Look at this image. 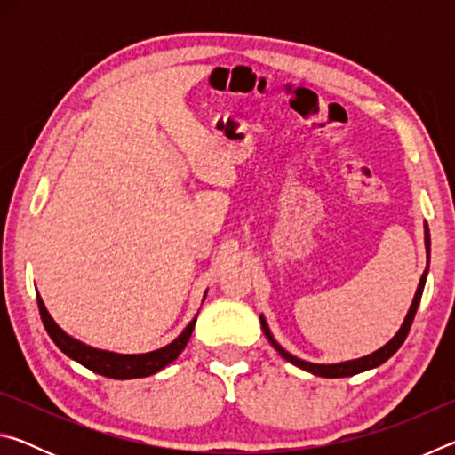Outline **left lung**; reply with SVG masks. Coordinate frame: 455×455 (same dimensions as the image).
I'll return each mask as SVG.
<instances>
[{"instance_id": "left-lung-1", "label": "left lung", "mask_w": 455, "mask_h": 455, "mask_svg": "<svg viewBox=\"0 0 455 455\" xmlns=\"http://www.w3.org/2000/svg\"><path fill=\"white\" fill-rule=\"evenodd\" d=\"M423 241H426V252H427V267L426 271H423L421 279H419V284H418V291H415L413 295V301L410 305V311H407L405 319L402 323V327H399L397 333L389 339L387 343L383 345V347H379L373 353H369V355H363L359 359H349V361H341V363H311V361H305V359H299L295 355H291V353L287 349H283L279 343H276V339L273 337L271 329H268L267 325V319L260 315V327H263V333L265 337L268 339V343L273 345V347L276 349V353L283 359H287L289 363H292L299 369H303V371H309L313 375L317 377H329V379H337V377H351V375H357V373H363V371H369V369H375L379 367L381 363H385L394 353L402 347L407 333H410V327L413 323V317H415V311H418L419 307V301H421V295H423V287H426V279H427V271H429V228L427 225H423Z\"/></svg>"}]
</instances>
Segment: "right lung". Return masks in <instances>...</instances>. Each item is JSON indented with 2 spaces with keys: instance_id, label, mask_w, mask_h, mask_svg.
Instances as JSON below:
<instances>
[{
  "instance_id": "right-lung-1",
  "label": "right lung",
  "mask_w": 455,
  "mask_h": 455,
  "mask_svg": "<svg viewBox=\"0 0 455 455\" xmlns=\"http://www.w3.org/2000/svg\"><path fill=\"white\" fill-rule=\"evenodd\" d=\"M204 299H206V292L203 297V303ZM37 307H40L44 327L52 337V341L58 345V349L61 353H66L70 359L78 361L80 365L90 369V371L110 377V379H136V377H148V375L158 373L160 369H164L166 365H171L172 361L184 351V347H187L188 339L192 335V329H195V323L198 317L196 313L195 319L184 327L182 333L176 337L174 341L164 345V347L154 349L148 353H114V351L90 347V345L78 341V339H74L72 335H68L66 331L52 319V315L48 313V309H45L40 295H37Z\"/></svg>"
}]
</instances>
